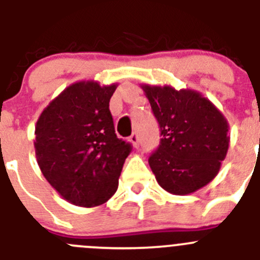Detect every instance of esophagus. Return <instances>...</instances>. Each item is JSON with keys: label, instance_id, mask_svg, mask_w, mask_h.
<instances>
[{"label": "esophagus", "instance_id": "obj_1", "mask_svg": "<svg viewBox=\"0 0 260 260\" xmlns=\"http://www.w3.org/2000/svg\"><path fill=\"white\" fill-rule=\"evenodd\" d=\"M129 141L132 142V145L136 147V149H137V147L140 146V138H138L137 133H133V135L131 136V137H129Z\"/></svg>", "mask_w": 260, "mask_h": 260}]
</instances>
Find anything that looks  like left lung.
<instances>
[{
  "label": "left lung",
  "mask_w": 260,
  "mask_h": 260,
  "mask_svg": "<svg viewBox=\"0 0 260 260\" xmlns=\"http://www.w3.org/2000/svg\"><path fill=\"white\" fill-rule=\"evenodd\" d=\"M159 123L160 145L149 157L157 183L174 195H188L218 174L229 151V123L192 89L142 84Z\"/></svg>",
  "instance_id": "1"
}]
</instances>
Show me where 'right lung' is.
<instances>
[{
	"label": "right lung",
	"mask_w": 260,
	"mask_h": 260,
	"mask_svg": "<svg viewBox=\"0 0 260 260\" xmlns=\"http://www.w3.org/2000/svg\"><path fill=\"white\" fill-rule=\"evenodd\" d=\"M118 84L82 81L67 87L36 125L41 172L65 200L97 207L115 193L132 146L116 137L109 103Z\"/></svg>",
	"instance_id": "1"
}]
</instances>
